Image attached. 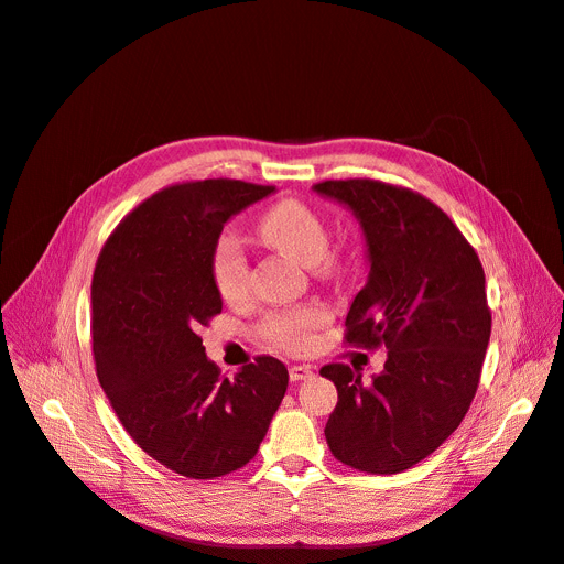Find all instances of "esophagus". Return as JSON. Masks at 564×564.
<instances>
[{
	"label": "esophagus",
	"mask_w": 564,
	"mask_h": 564,
	"mask_svg": "<svg viewBox=\"0 0 564 564\" xmlns=\"http://www.w3.org/2000/svg\"><path fill=\"white\" fill-rule=\"evenodd\" d=\"M289 377H291V381L310 379V377H312V368H310V366H291V368H289Z\"/></svg>",
	"instance_id": "34e87169"
}]
</instances>
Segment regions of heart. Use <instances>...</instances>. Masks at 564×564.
<instances>
[{
    "mask_svg": "<svg viewBox=\"0 0 564 564\" xmlns=\"http://www.w3.org/2000/svg\"><path fill=\"white\" fill-rule=\"evenodd\" d=\"M257 234L263 242L280 252L294 257L303 265H312L317 273L333 268L328 257V227L326 221L301 200L286 198L268 208L259 221ZM210 275L217 294L227 303L245 299L250 286V263L242 245L234 236H221L215 240L210 252ZM326 322V310L319 305H303L286 312H275L261 324V335L268 343L282 349H303L312 340V330Z\"/></svg>",
    "mask_w": 564,
    "mask_h": 564,
    "instance_id": "b5f03b06",
    "label": "heart"
}]
</instances>
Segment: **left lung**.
Returning a JSON list of instances; mask_svg holds the SVG:
<instances>
[{"mask_svg": "<svg viewBox=\"0 0 564 564\" xmlns=\"http://www.w3.org/2000/svg\"><path fill=\"white\" fill-rule=\"evenodd\" d=\"M314 192L345 204L368 245L370 273L347 312L345 340L389 349L372 381L345 364L319 370L337 389L324 435L340 463L398 475L431 456L475 400L490 340L484 268L419 192L368 177L324 180Z\"/></svg>", "mask_w": 564, "mask_h": 564, "instance_id": "obj_1", "label": "left lung"}]
</instances>
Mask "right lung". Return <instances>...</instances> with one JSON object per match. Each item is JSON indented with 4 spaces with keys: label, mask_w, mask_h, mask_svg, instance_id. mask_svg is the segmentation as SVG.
Segmentation results:
<instances>
[{
    "label": "right lung",
    "mask_w": 564,
    "mask_h": 564,
    "mask_svg": "<svg viewBox=\"0 0 564 564\" xmlns=\"http://www.w3.org/2000/svg\"><path fill=\"white\" fill-rule=\"evenodd\" d=\"M270 192L275 187L227 177L166 187L118 224L97 259L99 384L131 440L189 479L250 463L286 393L282 360L257 356L227 379L196 333L221 312L210 275L215 240Z\"/></svg>",
    "instance_id": "1"
}]
</instances>
